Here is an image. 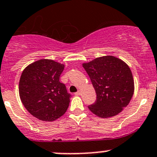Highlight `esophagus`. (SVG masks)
<instances>
[{
  "label": "esophagus",
  "mask_w": 157,
  "mask_h": 157,
  "mask_svg": "<svg viewBox=\"0 0 157 157\" xmlns=\"http://www.w3.org/2000/svg\"><path fill=\"white\" fill-rule=\"evenodd\" d=\"M80 94H81V92H80V90H78L77 92L75 93V95L76 96H80Z\"/></svg>",
  "instance_id": "obj_1"
}]
</instances>
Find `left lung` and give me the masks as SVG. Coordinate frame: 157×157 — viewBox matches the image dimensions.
<instances>
[{"instance_id":"left-lung-1","label":"left lung","mask_w":157,"mask_h":157,"mask_svg":"<svg viewBox=\"0 0 157 157\" xmlns=\"http://www.w3.org/2000/svg\"><path fill=\"white\" fill-rule=\"evenodd\" d=\"M83 67L95 89L97 100L88 106L101 118L117 115L127 106L134 92L133 74L128 65L113 56L94 59Z\"/></svg>"}]
</instances>
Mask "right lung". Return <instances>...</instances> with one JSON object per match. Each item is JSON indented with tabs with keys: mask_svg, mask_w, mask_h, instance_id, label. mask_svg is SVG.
<instances>
[{
	"mask_svg": "<svg viewBox=\"0 0 157 157\" xmlns=\"http://www.w3.org/2000/svg\"><path fill=\"white\" fill-rule=\"evenodd\" d=\"M64 65L43 59L30 63L23 71L19 94L24 107L43 121H54L65 113L71 95L60 82Z\"/></svg>",
	"mask_w": 157,
	"mask_h": 157,
	"instance_id": "obj_1",
	"label": "right lung"
}]
</instances>
